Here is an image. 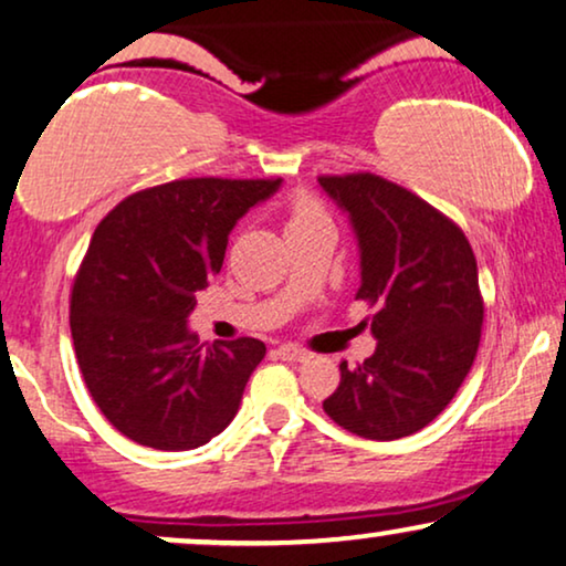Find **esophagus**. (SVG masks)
<instances>
[{
  "label": "esophagus",
  "mask_w": 566,
  "mask_h": 566,
  "mask_svg": "<svg viewBox=\"0 0 566 566\" xmlns=\"http://www.w3.org/2000/svg\"><path fill=\"white\" fill-rule=\"evenodd\" d=\"M276 355L282 357V360H295V363H305L307 357H311V353H305V349H300L295 345H282L276 347Z\"/></svg>",
  "instance_id": "obj_1"
}]
</instances>
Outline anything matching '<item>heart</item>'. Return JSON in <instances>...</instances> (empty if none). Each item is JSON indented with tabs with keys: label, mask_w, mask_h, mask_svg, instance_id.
I'll return each instance as SVG.
<instances>
[{
	"label": "heart",
	"mask_w": 566,
	"mask_h": 566,
	"mask_svg": "<svg viewBox=\"0 0 566 566\" xmlns=\"http://www.w3.org/2000/svg\"><path fill=\"white\" fill-rule=\"evenodd\" d=\"M321 217H326V213L321 211L318 203H313L311 198H297L295 203H292V209H290L287 227L305 224V221H313V219H321Z\"/></svg>",
	"instance_id": "1"
}]
</instances>
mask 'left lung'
I'll return each mask as SVG.
<instances>
[{"label":"left lung","mask_w":566,"mask_h":566,"mask_svg":"<svg viewBox=\"0 0 566 566\" xmlns=\"http://www.w3.org/2000/svg\"><path fill=\"white\" fill-rule=\"evenodd\" d=\"M353 224L357 300L376 307V353L342 381L324 412L349 433L395 441L426 428L473 366L483 326L478 263L452 219L399 185L357 171L318 177Z\"/></svg>","instance_id":"obj_1"}]
</instances>
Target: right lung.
<instances>
[{
    "instance_id": "add662e5",
    "label": "right lung",
    "mask_w": 566,
    "mask_h": 566,
    "mask_svg": "<svg viewBox=\"0 0 566 566\" xmlns=\"http://www.w3.org/2000/svg\"><path fill=\"white\" fill-rule=\"evenodd\" d=\"M282 180L192 177L133 192L102 219L77 271L70 328L83 381L127 439L164 452L209 443L238 415L261 339L198 345L196 295L234 224Z\"/></svg>"
}]
</instances>
